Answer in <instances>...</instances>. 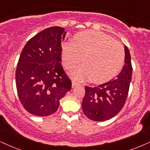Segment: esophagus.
<instances>
[{
    "mask_svg": "<svg viewBox=\"0 0 150 150\" xmlns=\"http://www.w3.org/2000/svg\"><path fill=\"white\" fill-rule=\"evenodd\" d=\"M77 85H79V84H78V83H77L76 81H72V87H73H73L77 86Z\"/></svg>",
    "mask_w": 150,
    "mask_h": 150,
    "instance_id": "34e87169",
    "label": "esophagus"
}]
</instances>
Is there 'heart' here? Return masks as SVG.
<instances>
[{
	"mask_svg": "<svg viewBox=\"0 0 150 150\" xmlns=\"http://www.w3.org/2000/svg\"><path fill=\"white\" fill-rule=\"evenodd\" d=\"M62 61L66 69H73L82 61L84 66L74 72L77 80L91 79L105 83L115 77L125 63L124 48L106 34L86 30L75 35L73 43L62 46Z\"/></svg>",
	"mask_w": 150,
	"mask_h": 150,
	"instance_id": "b5f03b06",
	"label": "heart"
}]
</instances>
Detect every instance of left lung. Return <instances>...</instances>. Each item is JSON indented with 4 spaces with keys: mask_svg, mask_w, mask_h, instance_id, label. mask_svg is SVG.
<instances>
[{
    "mask_svg": "<svg viewBox=\"0 0 150 150\" xmlns=\"http://www.w3.org/2000/svg\"><path fill=\"white\" fill-rule=\"evenodd\" d=\"M125 65L116 78L96 87L85 86L82 101L84 115L94 121L112 118L125 104L132 80V66L129 50L125 45Z\"/></svg>",
    "mask_w": 150,
    "mask_h": 150,
    "instance_id": "left-lung-1",
    "label": "left lung"
}]
</instances>
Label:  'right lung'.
Here are the masks:
<instances>
[{"instance_id": "add662e5", "label": "right lung", "mask_w": 150, "mask_h": 150, "mask_svg": "<svg viewBox=\"0 0 150 150\" xmlns=\"http://www.w3.org/2000/svg\"><path fill=\"white\" fill-rule=\"evenodd\" d=\"M66 32L54 26L42 30L28 41L16 71V85L25 109L37 116L56 112L59 100L71 90V79L62 67V43Z\"/></svg>"}]
</instances>
